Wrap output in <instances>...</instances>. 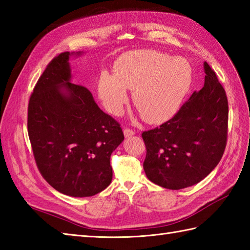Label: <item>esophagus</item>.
Here are the masks:
<instances>
[{
  "mask_svg": "<svg viewBox=\"0 0 250 250\" xmlns=\"http://www.w3.org/2000/svg\"><path fill=\"white\" fill-rule=\"evenodd\" d=\"M124 133H125V137H130V136H132V135H134L135 132H134L133 130H132V129L125 128Z\"/></svg>",
  "mask_w": 250,
  "mask_h": 250,
  "instance_id": "esophagus-1",
  "label": "esophagus"
}]
</instances>
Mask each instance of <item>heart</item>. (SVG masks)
<instances>
[{"label":"heart","instance_id":"1","mask_svg":"<svg viewBox=\"0 0 250 250\" xmlns=\"http://www.w3.org/2000/svg\"><path fill=\"white\" fill-rule=\"evenodd\" d=\"M115 75L103 72L99 93L105 107L119 114L133 90L132 100L148 122H161L175 114L192 83V67L184 58L156 50H135L122 56L114 66Z\"/></svg>","mask_w":250,"mask_h":250}]
</instances>
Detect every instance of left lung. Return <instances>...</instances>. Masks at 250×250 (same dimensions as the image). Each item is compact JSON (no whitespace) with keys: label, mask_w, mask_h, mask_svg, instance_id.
I'll return each mask as SVG.
<instances>
[{"label":"left lung","mask_w":250,"mask_h":250,"mask_svg":"<svg viewBox=\"0 0 250 250\" xmlns=\"http://www.w3.org/2000/svg\"><path fill=\"white\" fill-rule=\"evenodd\" d=\"M205 82L171 119L144 131V171L160 187L178 190L201 182L226 149L229 105L215 71L204 62Z\"/></svg>","instance_id":"8db88e82"}]
</instances>
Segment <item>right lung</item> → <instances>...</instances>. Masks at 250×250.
Returning a JSON list of instances; mask_svg holds the SVG:
<instances>
[{"label": "right lung", "mask_w": 250, "mask_h": 250, "mask_svg": "<svg viewBox=\"0 0 250 250\" xmlns=\"http://www.w3.org/2000/svg\"><path fill=\"white\" fill-rule=\"evenodd\" d=\"M68 59V51L57 55L37 81L29 100L28 133L46 182L63 194L83 198L109 186L110 155L125 135L86 87L70 83Z\"/></svg>", "instance_id": "obj_1"}]
</instances>
